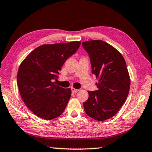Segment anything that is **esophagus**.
<instances>
[{
	"mask_svg": "<svg viewBox=\"0 0 152 152\" xmlns=\"http://www.w3.org/2000/svg\"><path fill=\"white\" fill-rule=\"evenodd\" d=\"M71 90H72V92H74V93H76V92H77L79 91V90H78V89L75 88H72Z\"/></svg>",
	"mask_w": 152,
	"mask_h": 152,
	"instance_id": "34e87169",
	"label": "esophagus"
}]
</instances>
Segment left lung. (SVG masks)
<instances>
[{"instance_id":"left-lung-1","label":"left lung","mask_w":152,"mask_h":152,"mask_svg":"<svg viewBox=\"0 0 152 152\" xmlns=\"http://www.w3.org/2000/svg\"><path fill=\"white\" fill-rule=\"evenodd\" d=\"M91 59L92 73L99 78L98 90L88 92L83 103L88 116L96 121L113 117L128 95L130 79L124 57L115 48L103 40L82 42Z\"/></svg>"}]
</instances>
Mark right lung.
Returning a JSON list of instances; mask_svg holds the SVG:
<instances>
[{
	"mask_svg": "<svg viewBox=\"0 0 152 152\" xmlns=\"http://www.w3.org/2000/svg\"><path fill=\"white\" fill-rule=\"evenodd\" d=\"M80 42L39 46L30 53L20 66L17 84L24 103L38 117L46 120L58 117L71 96V88L56 85L61 67L75 53Z\"/></svg>",
	"mask_w": 152,
	"mask_h": 152,
	"instance_id": "add662e5",
	"label": "right lung"
}]
</instances>
